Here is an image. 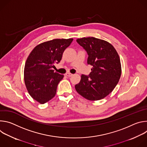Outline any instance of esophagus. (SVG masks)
<instances>
[{
  "label": "esophagus",
  "instance_id": "obj_1",
  "mask_svg": "<svg viewBox=\"0 0 147 147\" xmlns=\"http://www.w3.org/2000/svg\"><path fill=\"white\" fill-rule=\"evenodd\" d=\"M65 75L66 76H67V77H71V76H73V74L71 73H66Z\"/></svg>",
  "mask_w": 147,
  "mask_h": 147
}]
</instances>
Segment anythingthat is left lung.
<instances>
[{
	"mask_svg": "<svg viewBox=\"0 0 147 147\" xmlns=\"http://www.w3.org/2000/svg\"><path fill=\"white\" fill-rule=\"evenodd\" d=\"M87 52V63L92 66L88 76L82 74L75 86L77 92L90 100H97L108 95L120 78L121 69L119 56L108 42L94 37L76 40Z\"/></svg>",
	"mask_w": 147,
	"mask_h": 147,
	"instance_id": "obj_1",
	"label": "left lung"
}]
</instances>
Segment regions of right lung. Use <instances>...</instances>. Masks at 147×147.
<instances>
[{"label":"right lung","mask_w":147,"mask_h":147,"mask_svg":"<svg viewBox=\"0 0 147 147\" xmlns=\"http://www.w3.org/2000/svg\"><path fill=\"white\" fill-rule=\"evenodd\" d=\"M73 39H55L37 45L29 55L24 67V81L31 97L41 104L52 99L64 76L54 72L55 63Z\"/></svg>","instance_id":"obj_1"}]
</instances>
